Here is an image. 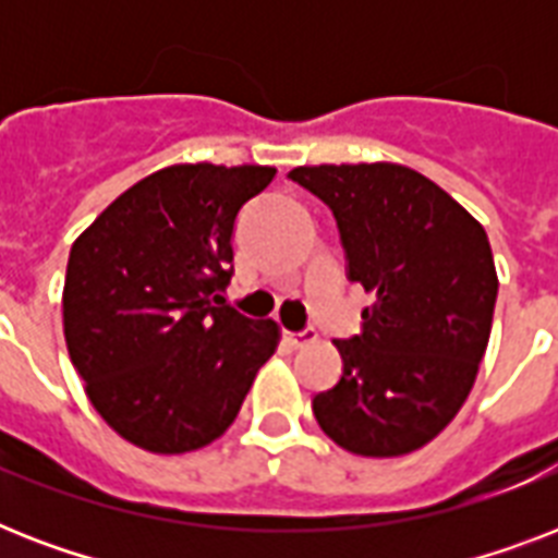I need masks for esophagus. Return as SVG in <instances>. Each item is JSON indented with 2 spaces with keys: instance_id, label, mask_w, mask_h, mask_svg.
<instances>
[{
  "instance_id": "34e87169",
  "label": "esophagus",
  "mask_w": 558,
  "mask_h": 558,
  "mask_svg": "<svg viewBox=\"0 0 558 558\" xmlns=\"http://www.w3.org/2000/svg\"><path fill=\"white\" fill-rule=\"evenodd\" d=\"M287 341L292 344V348H306V344H313V341H315V332L313 330L287 332Z\"/></svg>"
}]
</instances>
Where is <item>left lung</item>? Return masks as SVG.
I'll list each match as a JSON object with an SVG mask.
<instances>
[{
	"label": "left lung",
	"mask_w": 558,
	"mask_h": 558,
	"mask_svg": "<svg viewBox=\"0 0 558 558\" xmlns=\"http://www.w3.org/2000/svg\"><path fill=\"white\" fill-rule=\"evenodd\" d=\"M289 179L330 205L350 280L373 295L344 371L313 399L322 432L362 458L423 449L454 420L493 330L498 275L484 226L423 173L304 165Z\"/></svg>",
	"instance_id": "left-lung-1"
}]
</instances>
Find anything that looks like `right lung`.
<instances>
[{
	"mask_svg": "<svg viewBox=\"0 0 558 558\" xmlns=\"http://www.w3.org/2000/svg\"><path fill=\"white\" fill-rule=\"evenodd\" d=\"M263 165H170L126 187L72 245L63 336L104 423L153 454L228 432L280 327L226 304L236 210Z\"/></svg>",
	"mask_w": 558,
	"mask_h": 558,
	"instance_id": "obj_1",
	"label": "right lung"
}]
</instances>
